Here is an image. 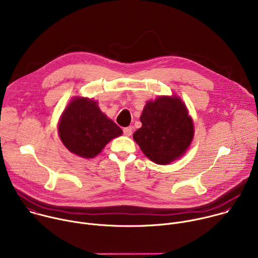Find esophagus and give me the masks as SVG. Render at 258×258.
<instances>
[{"mask_svg": "<svg viewBox=\"0 0 258 258\" xmlns=\"http://www.w3.org/2000/svg\"><path fill=\"white\" fill-rule=\"evenodd\" d=\"M123 134L127 137H130L132 134H133V127L132 126H127V127H124L123 128Z\"/></svg>", "mask_w": 258, "mask_h": 258, "instance_id": "obj_1", "label": "esophagus"}]
</instances>
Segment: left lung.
Here are the masks:
<instances>
[{
  "label": "left lung",
  "instance_id": "obj_1",
  "mask_svg": "<svg viewBox=\"0 0 258 258\" xmlns=\"http://www.w3.org/2000/svg\"><path fill=\"white\" fill-rule=\"evenodd\" d=\"M142 127L134 140L151 161L165 165L185 154L194 137L188 109L177 96H161L146 103Z\"/></svg>",
  "mask_w": 258,
  "mask_h": 258
}]
</instances>
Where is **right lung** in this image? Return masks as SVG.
I'll use <instances>...</instances> for the list:
<instances>
[{"label":"right lung","mask_w":258,"mask_h":258,"mask_svg":"<svg viewBox=\"0 0 258 258\" xmlns=\"http://www.w3.org/2000/svg\"><path fill=\"white\" fill-rule=\"evenodd\" d=\"M58 133L63 145L73 154L94 158L122 130L108 118L93 99L73 98L63 111Z\"/></svg>","instance_id":"obj_1"}]
</instances>
